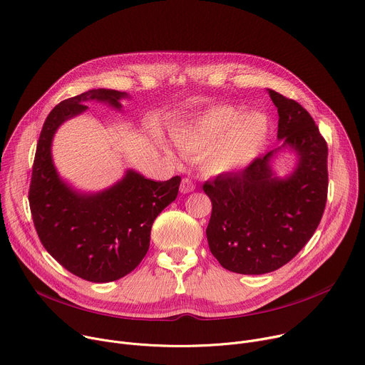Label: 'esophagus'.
<instances>
[{
    "mask_svg": "<svg viewBox=\"0 0 365 365\" xmlns=\"http://www.w3.org/2000/svg\"><path fill=\"white\" fill-rule=\"evenodd\" d=\"M194 188H195V185H194V182H192L190 178H182L181 185H180V191H181L182 194L191 192V191H194Z\"/></svg>",
    "mask_w": 365,
    "mask_h": 365,
    "instance_id": "esophagus-1",
    "label": "esophagus"
}]
</instances>
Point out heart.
<instances>
[{
    "instance_id": "1",
    "label": "heart",
    "mask_w": 365,
    "mask_h": 365,
    "mask_svg": "<svg viewBox=\"0 0 365 365\" xmlns=\"http://www.w3.org/2000/svg\"><path fill=\"white\" fill-rule=\"evenodd\" d=\"M232 106H217L197 117L190 125L174 130L175 145L187 155L200 156V164L212 175L229 174L250 165L268 136V120L259 113L239 115ZM160 148L168 156L165 143Z\"/></svg>"
}]
</instances>
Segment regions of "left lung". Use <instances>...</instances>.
Masks as SVG:
<instances>
[{
    "instance_id": "8db88e82",
    "label": "left lung",
    "mask_w": 365,
    "mask_h": 365,
    "mask_svg": "<svg viewBox=\"0 0 365 365\" xmlns=\"http://www.w3.org/2000/svg\"><path fill=\"white\" fill-rule=\"evenodd\" d=\"M267 91L278 111L281 146L248 168L203 185L213 206L209 248L223 268L248 275L293 259L317 229L328 197V146L314 120L297 101ZM281 148L297 155V167L284 178L270 167Z\"/></svg>"
}]
</instances>
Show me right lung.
I'll use <instances>...</instances> for the list:
<instances>
[{
    "label": "right lung",
    "mask_w": 365,
    "mask_h": 365,
    "mask_svg": "<svg viewBox=\"0 0 365 365\" xmlns=\"http://www.w3.org/2000/svg\"><path fill=\"white\" fill-rule=\"evenodd\" d=\"M128 93L88 90L59 103L46 117L36 148L29 203L45 250L69 272L93 282L115 281L132 272L149 250L158 215L177 198L181 178L153 181L135 170L111 187L86 192L58 173L52 158L56 130L87 111L88 101L121 110Z\"/></svg>",
    "instance_id": "1"
}]
</instances>
